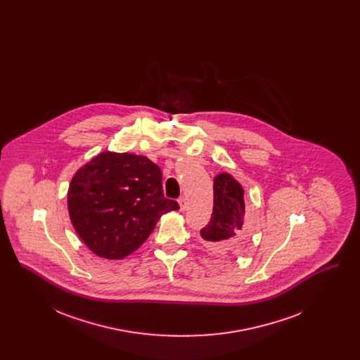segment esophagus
<instances>
[{
	"label": "esophagus",
	"instance_id": "34e87169",
	"mask_svg": "<svg viewBox=\"0 0 360 360\" xmlns=\"http://www.w3.org/2000/svg\"><path fill=\"white\" fill-rule=\"evenodd\" d=\"M178 204H179V207H181V212H185L188 209V201H186L185 197H179Z\"/></svg>",
	"mask_w": 360,
	"mask_h": 360
}]
</instances>
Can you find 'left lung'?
Here are the masks:
<instances>
[{"mask_svg": "<svg viewBox=\"0 0 360 360\" xmlns=\"http://www.w3.org/2000/svg\"><path fill=\"white\" fill-rule=\"evenodd\" d=\"M244 188L228 172H220L213 182V212L201 229V238L210 248L223 254L240 252L248 238L244 229Z\"/></svg>", "mask_w": 360, "mask_h": 360, "instance_id": "8db88e82", "label": "left lung"}]
</instances>
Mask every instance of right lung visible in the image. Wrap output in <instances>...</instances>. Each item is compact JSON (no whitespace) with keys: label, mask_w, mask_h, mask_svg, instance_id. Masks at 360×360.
Masks as SVG:
<instances>
[{"label":"right lung","mask_w":360,"mask_h":360,"mask_svg":"<svg viewBox=\"0 0 360 360\" xmlns=\"http://www.w3.org/2000/svg\"><path fill=\"white\" fill-rule=\"evenodd\" d=\"M70 220L97 257L124 259L148 239L162 214L178 210L165 198L162 172L143 155L105 151L74 174Z\"/></svg>","instance_id":"right-lung-1"}]
</instances>
